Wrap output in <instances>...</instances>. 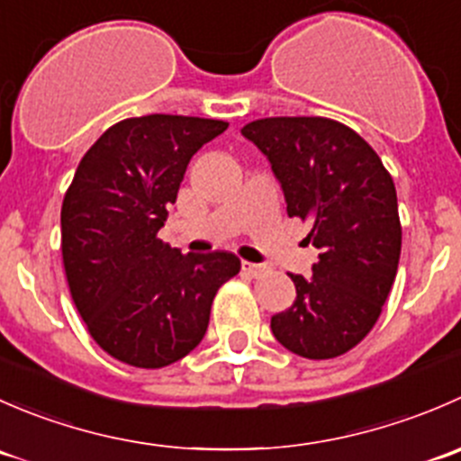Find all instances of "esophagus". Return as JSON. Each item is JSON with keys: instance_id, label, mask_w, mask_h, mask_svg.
Segmentation results:
<instances>
[{"instance_id": "1", "label": "esophagus", "mask_w": 461, "mask_h": 461, "mask_svg": "<svg viewBox=\"0 0 461 461\" xmlns=\"http://www.w3.org/2000/svg\"><path fill=\"white\" fill-rule=\"evenodd\" d=\"M240 267H243V272L249 274V276H260V274L267 272V267H265V265L249 263V260H243V263H240Z\"/></svg>"}]
</instances>
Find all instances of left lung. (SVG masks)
Instances as JSON below:
<instances>
[{
  "label": "left lung",
  "mask_w": 461,
  "mask_h": 461,
  "mask_svg": "<svg viewBox=\"0 0 461 461\" xmlns=\"http://www.w3.org/2000/svg\"><path fill=\"white\" fill-rule=\"evenodd\" d=\"M267 156L287 216L310 222L312 276L290 274L296 299L272 317L281 346L334 359L373 330L397 276L402 222L384 162L357 131L330 118H263L240 129Z\"/></svg>",
  "instance_id": "left-lung-1"
}]
</instances>
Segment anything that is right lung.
I'll use <instances>...</instances> for the list:
<instances>
[{"label":"right lung","mask_w":461,"mask_h":461,"mask_svg":"<svg viewBox=\"0 0 461 461\" xmlns=\"http://www.w3.org/2000/svg\"><path fill=\"white\" fill-rule=\"evenodd\" d=\"M222 120L153 113L106 129L62 203L68 290L97 346L136 368H165L203 341L231 252L180 254L158 239L189 160Z\"/></svg>","instance_id":"obj_1"}]
</instances>
